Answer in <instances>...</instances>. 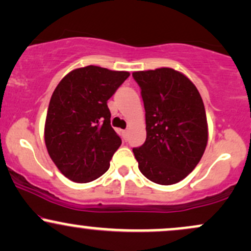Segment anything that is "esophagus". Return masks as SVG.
<instances>
[{
	"mask_svg": "<svg viewBox=\"0 0 251 251\" xmlns=\"http://www.w3.org/2000/svg\"><path fill=\"white\" fill-rule=\"evenodd\" d=\"M127 129H124V131H123V134H124V138H125V139H126V138H127Z\"/></svg>",
	"mask_w": 251,
	"mask_h": 251,
	"instance_id": "34e87169",
	"label": "esophagus"
}]
</instances>
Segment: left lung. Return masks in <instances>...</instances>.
<instances>
[{
    "mask_svg": "<svg viewBox=\"0 0 251 251\" xmlns=\"http://www.w3.org/2000/svg\"><path fill=\"white\" fill-rule=\"evenodd\" d=\"M146 120V140L133 149L140 172L171 185L200 163L208 143L205 108L196 86L172 68L134 72Z\"/></svg>",
    "mask_w": 251,
    "mask_h": 251,
    "instance_id": "8db88e82",
    "label": "left lung"
}]
</instances>
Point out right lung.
Segmentation results:
<instances>
[{
  "mask_svg": "<svg viewBox=\"0 0 251 251\" xmlns=\"http://www.w3.org/2000/svg\"><path fill=\"white\" fill-rule=\"evenodd\" d=\"M128 72L87 66L70 72L56 86L48 106L45 142L60 172L76 183L102 176L122 145L111 126L107 100Z\"/></svg>",
  "mask_w": 251,
  "mask_h": 251,
  "instance_id": "obj_1",
  "label": "right lung"
}]
</instances>
